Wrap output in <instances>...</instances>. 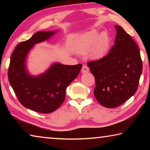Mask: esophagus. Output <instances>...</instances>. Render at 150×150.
<instances>
[{
  "instance_id": "obj_1",
  "label": "esophagus",
  "mask_w": 150,
  "mask_h": 150,
  "mask_svg": "<svg viewBox=\"0 0 150 150\" xmlns=\"http://www.w3.org/2000/svg\"><path fill=\"white\" fill-rule=\"evenodd\" d=\"M89 71V69H88V67L86 65H83V67H82V69H81V72L83 73H87Z\"/></svg>"
}]
</instances>
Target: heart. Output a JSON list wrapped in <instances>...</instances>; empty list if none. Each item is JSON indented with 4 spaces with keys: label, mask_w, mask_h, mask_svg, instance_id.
Instances as JSON below:
<instances>
[{
    "label": "heart",
    "mask_w": 150,
    "mask_h": 150,
    "mask_svg": "<svg viewBox=\"0 0 150 150\" xmlns=\"http://www.w3.org/2000/svg\"><path fill=\"white\" fill-rule=\"evenodd\" d=\"M111 38L107 33L92 30L85 33L79 38L75 45L76 52L85 55L90 52L93 59H100L105 56L110 46Z\"/></svg>",
    "instance_id": "heart-1"
}]
</instances>
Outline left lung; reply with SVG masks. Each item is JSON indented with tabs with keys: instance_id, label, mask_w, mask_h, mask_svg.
I'll return each instance as SVG.
<instances>
[{
	"instance_id": "8db88e82",
	"label": "left lung",
	"mask_w": 150,
	"mask_h": 150,
	"mask_svg": "<svg viewBox=\"0 0 150 150\" xmlns=\"http://www.w3.org/2000/svg\"><path fill=\"white\" fill-rule=\"evenodd\" d=\"M115 45L108 54L87 63L95 79L94 95L106 108H115L136 92L142 72V61L138 45L120 26H115Z\"/></svg>"
}]
</instances>
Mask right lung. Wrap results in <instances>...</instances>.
Returning a JSON list of instances; mask_svg holds the SVG:
<instances>
[{
  "instance_id": "obj_1",
  "label": "right lung",
  "mask_w": 150,
  "mask_h": 150,
  "mask_svg": "<svg viewBox=\"0 0 150 150\" xmlns=\"http://www.w3.org/2000/svg\"><path fill=\"white\" fill-rule=\"evenodd\" d=\"M56 31L38 32L26 41L18 44L11 57L8 77L19 102L30 110L50 113L62 105L67 86L77 77L82 64L67 65L55 63L37 77L27 71V54L38 43L52 36Z\"/></svg>"
}]
</instances>
